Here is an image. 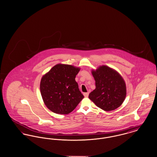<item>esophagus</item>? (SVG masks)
<instances>
[{"label": "esophagus", "instance_id": "34e87169", "mask_svg": "<svg viewBox=\"0 0 157 157\" xmlns=\"http://www.w3.org/2000/svg\"><path fill=\"white\" fill-rule=\"evenodd\" d=\"M83 94H84V97H86V98H87V97H88V96H89V92H86V93H84Z\"/></svg>", "mask_w": 157, "mask_h": 157}]
</instances>
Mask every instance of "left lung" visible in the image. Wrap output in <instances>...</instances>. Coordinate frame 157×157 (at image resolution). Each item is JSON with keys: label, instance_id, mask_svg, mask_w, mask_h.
Here are the masks:
<instances>
[{"label": "left lung", "instance_id": "obj_1", "mask_svg": "<svg viewBox=\"0 0 157 157\" xmlns=\"http://www.w3.org/2000/svg\"><path fill=\"white\" fill-rule=\"evenodd\" d=\"M96 89L89 95V99L101 109L110 111L123 104L126 96L123 78L116 71L103 65L92 71Z\"/></svg>", "mask_w": 157, "mask_h": 157}]
</instances>
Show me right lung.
Listing matches in <instances>:
<instances>
[{
	"label": "right lung",
	"mask_w": 157,
	"mask_h": 157,
	"mask_svg": "<svg viewBox=\"0 0 157 157\" xmlns=\"http://www.w3.org/2000/svg\"><path fill=\"white\" fill-rule=\"evenodd\" d=\"M80 71L70 65L57 64L43 76L40 89L43 102L56 114H68L72 112L83 99L75 82Z\"/></svg>",
	"instance_id": "add662e5"
}]
</instances>
